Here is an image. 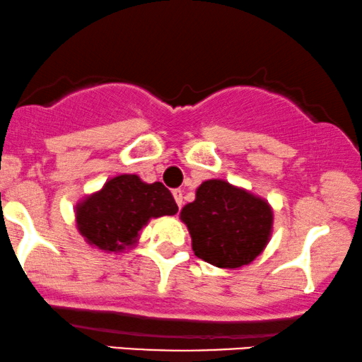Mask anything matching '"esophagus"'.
Segmentation results:
<instances>
[{
  "mask_svg": "<svg viewBox=\"0 0 362 362\" xmlns=\"http://www.w3.org/2000/svg\"><path fill=\"white\" fill-rule=\"evenodd\" d=\"M173 196H174V199H176V203H177V206H182V191L181 189H174L173 191Z\"/></svg>",
  "mask_w": 362,
  "mask_h": 362,
  "instance_id": "esophagus-1",
  "label": "esophagus"
}]
</instances>
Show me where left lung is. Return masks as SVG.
<instances>
[{
  "mask_svg": "<svg viewBox=\"0 0 362 362\" xmlns=\"http://www.w3.org/2000/svg\"><path fill=\"white\" fill-rule=\"evenodd\" d=\"M194 255L220 269H238L269 243L274 213L265 199L221 180L204 181L181 209Z\"/></svg>",
  "mask_w": 362,
  "mask_h": 362,
  "instance_id": "obj_1",
  "label": "left lung"
}]
</instances>
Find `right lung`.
I'll use <instances>...</instances> for the list:
<instances>
[{
    "label": "right lung",
    "instance_id": "right-lung-1",
    "mask_svg": "<svg viewBox=\"0 0 362 362\" xmlns=\"http://www.w3.org/2000/svg\"><path fill=\"white\" fill-rule=\"evenodd\" d=\"M177 204L163 182L147 185L136 174H120L77 206L80 235L105 252L132 247L151 218L171 216Z\"/></svg>",
    "mask_w": 362,
    "mask_h": 362
}]
</instances>
